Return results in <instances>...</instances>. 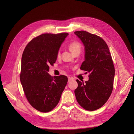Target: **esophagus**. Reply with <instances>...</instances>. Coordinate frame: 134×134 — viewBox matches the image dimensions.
<instances>
[{
    "mask_svg": "<svg viewBox=\"0 0 134 134\" xmlns=\"http://www.w3.org/2000/svg\"><path fill=\"white\" fill-rule=\"evenodd\" d=\"M68 82H69V81H70L72 80H73V78H71V77H70V76H68Z\"/></svg>",
    "mask_w": 134,
    "mask_h": 134,
    "instance_id": "1",
    "label": "esophagus"
}]
</instances>
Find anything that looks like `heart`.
Segmentation results:
<instances>
[{"label":"heart","mask_w":134,"mask_h":134,"mask_svg":"<svg viewBox=\"0 0 134 134\" xmlns=\"http://www.w3.org/2000/svg\"><path fill=\"white\" fill-rule=\"evenodd\" d=\"M68 48H69V51L72 52L73 54H74L75 53H80L81 51V49L80 44L77 42H72V43H71L69 44ZM60 55V52L59 51L58 53V57H59Z\"/></svg>","instance_id":"1"}]
</instances>
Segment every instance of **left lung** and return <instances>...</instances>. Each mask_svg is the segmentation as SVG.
Instances as JSON below:
<instances>
[{"label":"left lung","mask_w":134,"mask_h":134,"mask_svg":"<svg viewBox=\"0 0 134 134\" xmlns=\"http://www.w3.org/2000/svg\"><path fill=\"white\" fill-rule=\"evenodd\" d=\"M85 47V60L80 69L90 73L84 83L77 79L74 93L83 108L94 111L107 102L113 90L115 68L109 47L103 39L85 31L74 32Z\"/></svg>","instance_id":"1"}]
</instances>
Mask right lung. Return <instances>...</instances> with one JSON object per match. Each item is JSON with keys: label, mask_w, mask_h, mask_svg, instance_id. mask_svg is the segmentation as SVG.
Segmentation results:
<instances>
[{"label": "right lung", "mask_w": 134, "mask_h": 134, "mask_svg": "<svg viewBox=\"0 0 134 134\" xmlns=\"http://www.w3.org/2000/svg\"><path fill=\"white\" fill-rule=\"evenodd\" d=\"M68 35L66 32L41 35L32 39L23 52L20 80L28 102L40 112L51 111L58 105L67 85L66 76L53 77L48 72Z\"/></svg>", "instance_id": "add662e5"}]
</instances>
